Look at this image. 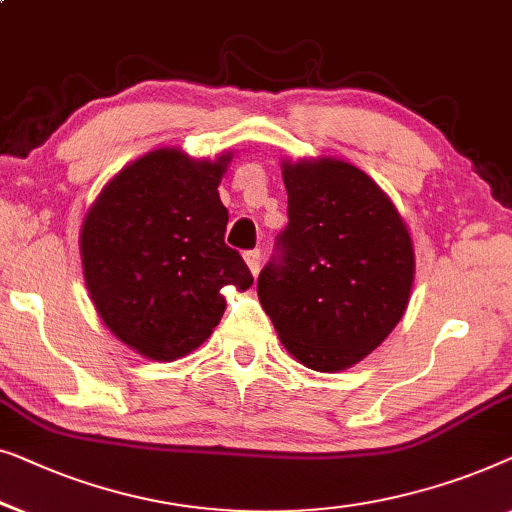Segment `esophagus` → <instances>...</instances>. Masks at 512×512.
I'll return each instance as SVG.
<instances>
[{
  "label": "esophagus",
  "instance_id": "34e87169",
  "mask_svg": "<svg viewBox=\"0 0 512 512\" xmlns=\"http://www.w3.org/2000/svg\"><path fill=\"white\" fill-rule=\"evenodd\" d=\"M243 259H246L250 273H253V276H257L259 264H262V253H259V250H248V253L243 255Z\"/></svg>",
  "mask_w": 512,
  "mask_h": 512
}]
</instances>
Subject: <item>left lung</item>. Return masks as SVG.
<instances>
[{
	"label": "left lung",
	"mask_w": 512,
	"mask_h": 512,
	"mask_svg": "<svg viewBox=\"0 0 512 512\" xmlns=\"http://www.w3.org/2000/svg\"><path fill=\"white\" fill-rule=\"evenodd\" d=\"M287 222L257 297L285 350L336 373L371 355L408 308L413 239L371 176L336 157L283 160Z\"/></svg>",
	"instance_id": "left-lung-1"
}]
</instances>
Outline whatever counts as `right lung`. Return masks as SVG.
<instances>
[{
    "label": "right lung",
    "mask_w": 512,
    "mask_h": 512,
    "mask_svg": "<svg viewBox=\"0 0 512 512\" xmlns=\"http://www.w3.org/2000/svg\"><path fill=\"white\" fill-rule=\"evenodd\" d=\"M232 157L150 150L122 167L85 213V287L104 325L141 357H185L218 327L222 287L253 285L243 257L225 246L229 213L218 187Z\"/></svg>",
    "instance_id": "right-lung-1"
}]
</instances>
